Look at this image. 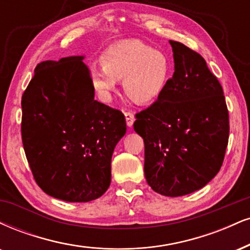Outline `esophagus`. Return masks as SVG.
Returning <instances> with one entry per match:
<instances>
[{"label":"esophagus","mask_w":250,"mask_h":250,"mask_svg":"<svg viewBox=\"0 0 250 250\" xmlns=\"http://www.w3.org/2000/svg\"><path fill=\"white\" fill-rule=\"evenodd\" d=\"M125 121H127L128 127H133L134 121H135L134 114L131 112H127V113H125Z\"/></svg>","instance_id":"34e87169"}]
</instances>
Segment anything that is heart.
<instances>
[{"instance_id":"obj_1","label":"heart","mask_w":250,"mask_h":250,"mask_svg":"<svg viewBox=\"0 0 250 250\" xmlns=\"http://www.w3.org/2000/svg\"><path fill=\"white\" fill-rule=\"evenodd\" d=\"M102 67L92 66L91 83L104 101H109L116 81L131 100L149 104L158 100L172 76V62L167 53L154 50L137 39L112 45L101 57Z\"/></svg>"}]
</instances>
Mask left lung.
Masks as SVG:
<instances>
[{
	"mask_svg": "<svg viewBox=\"0 0 250 250\" xmlns=\"http://www.w3.org/2000/svg\"><path fill=\"white\" fill-rule=\"evenodd\" d=\"M174 73L157 101L136 114L144 141V174L155 192L180 197L216 176L229 136L222 87L199 53L169 42Z\"/></svg>",
	"mask_w": 250,
	"mask_h": 250,
	"instance_id": "8db88e82",
	"label": "left lung"
}]
</instances>
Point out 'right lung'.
<instances>
[{"label": "right lung", "instance_id": "right-lung-1", "mask_svg": "<svg viewBox=\"0 0 250 250\" xmlns=\"http://www.w3.org/2000/svg\"><path fill=\"white\" fill-rule=\"evenodd\" d=\"M83 59L42 62L22 96V141L36 183L70 203L108 190L114 148L127 130L122 112L94 100Z\"/></svg>", "mask_w": 250, "mask_h": 250}]
</instances>
